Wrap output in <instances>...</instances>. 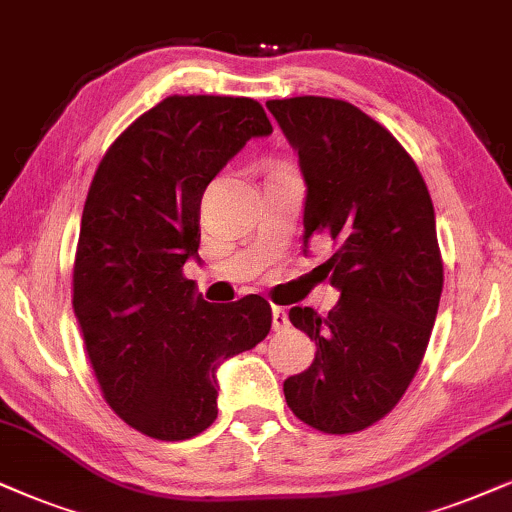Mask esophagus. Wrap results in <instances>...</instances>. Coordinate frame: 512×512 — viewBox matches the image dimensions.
<instances>
[{"label":"esophagus","mask_w":512,"mask_h":512,"mask_svg":"<svg viewBox=\"0 0 512 512\" xmlns=\"http://www.w3.org/2000/svg\"><path fill=\"white\" fill-rule=\"evenodd\" d=\"M271 323H274V331H283V328H288V314L283 307H274L271 309Z\"/></svg>","instance_id":"esophagus-1"}]
</instances>
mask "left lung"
<instances>
[{
	"label": "left lung",
	"instance_id": "left-lung-1",
	"mask_svg": "<svg viewBox=\"0 0 512 512\" xmlns=\"http://www.w3.org/2000/svg\"><path fill=\"white\" fill-rule=\"evenodd\" d=\"M267 108L307 184L304 248L333 243L323 267L340 290L328 316L290 309L316 357L283 394L302 423L349 435L397 406L428 349L444 286L435 208L404 146L352 103L295 96Z\"/></svg>",
	"mask_w": 512,
	"mask_h": 512
}]
</instances>
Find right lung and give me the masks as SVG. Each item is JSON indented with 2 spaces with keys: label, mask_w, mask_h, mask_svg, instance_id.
I'll return each mask as SVG.
<instances>
[{
  "label": "right lung",
  "mask_w": 512,
  "mask_h": 512,
  "mask_svg": "<svg viewBox=\"0 0 512 512\" xmlns=\"http://www.w3.org/2000/svg\"><path fill=\"white\" fill-rule=\"evenodd\" d=\"M271 122L245 96H167L96 167L82 210L73 309L108 406L163 442L217 418V368L269 335L260 295L210 304L184 276L198 257L200 198Z\"/></svg>",
  "instance_id": "add662e5"
}]
</instances>
